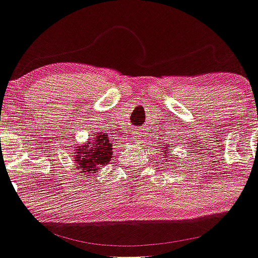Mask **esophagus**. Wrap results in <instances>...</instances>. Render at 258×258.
Segmentation results:
<instances>
[{"instance_id": "obj_1", "label": "esophagus", "mask_w": 258, "mask_h": 258, "mask_svg": "<svg viewBox=\"0 0 258 258\" xmlns=\"http://www.w3.org/2000/svg\"><path fill=\"white\" fill-rule=\"evenodd\" d=\"M141 129H137L134 132V137H135V139H141V137H143V135H141V132H140Z\"/></svg>"}]
</instances>
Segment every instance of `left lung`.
Wrapping results in <instances>:
<instances>
[{
	"label": "left lung",
	"instance_id": "1",
	"mask_svg": "<svg viewBox=\"0 0 258 258\" xmlns=\"http://www.w3.org/2000/svg\"><path fill=\"white\" fill-rule=\"evenodd\" d=\"M168 150V148H166ZM167 150H163V152H166V155H165V157H167L168 156V154H167Z\"/></svg>",
	"mask_w": 258,
	"mask_h": 258
}]
</instances>
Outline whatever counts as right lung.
I'll use <instances>...</instances> for the list:
<instances>
[{"instance_id":"1","label":"right lung","mask_w":258,"mask_h":258,"mask_svg":"<svg viewBox=\"0 0 258 258\" xmlns=\"http://www.w3.org/2000/svg\"><path fill=\"white\" fill-rule=\"evenodd\" d=\"M112 143L108 133H95V137L85 145L76 146L75 163L81 168V172L96 173L101 166L109 163L112 159Z\"/></svg>"}]
</instances>
